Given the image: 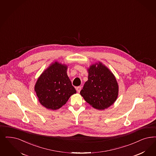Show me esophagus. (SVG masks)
<instances>
[{
	"mask_svg": "<svg viewBox=\"0 0 156 156\" xmlns=\"http://www.w3.org/2000/svg\"><path fill=\"white\" fill-rule=\"evenodd\" d=\"M76 90H77V91H78V93H80L81 90V86H77V87H76Z\"/></svg>",
	"mask_w": 156,
	"mask_h": 156,
	"instance_id": "esophagus-1",
	"label": "esophagus"
}]
</instances>
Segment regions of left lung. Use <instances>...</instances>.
<instances>
[{
  "mask_svg": "<svg viewBox=\"0 0 156 156\" xmlns=\"http://www.w3.org/2000/svg\"><path fill=\"white\" fill-rule=\"evenodd\" d=\"M89 71L88 80L80 94L86 102L98 109L107 108L116 101L118 85L113 74L100 63L92 65Z\"/></svg>",
  "mask_w": 156,
  "mask_h": 156,
  "instance_id": "left-lung-1",
  "label": "left lung"
}]
</instances>
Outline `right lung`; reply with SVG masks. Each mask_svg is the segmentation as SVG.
I'll return each mask as SVG.
<instances>
[{
	"label": "right lung",
	"instance_id": "add662e5",
	"mask_svg": "<svg viewBox=\"0 0 156 156\" xmlns=\"http://www.w3.org/2000/svg\"><path fill=\"white\" fill-rule=\"evenodd\" d=\"M34 89L40 102L52 110L62 107L76 93L67 74V66L56 62L41 75Z\"/></svg>",
	"mask_w": 156,
	"mask_h": 156
}]
</instances>
